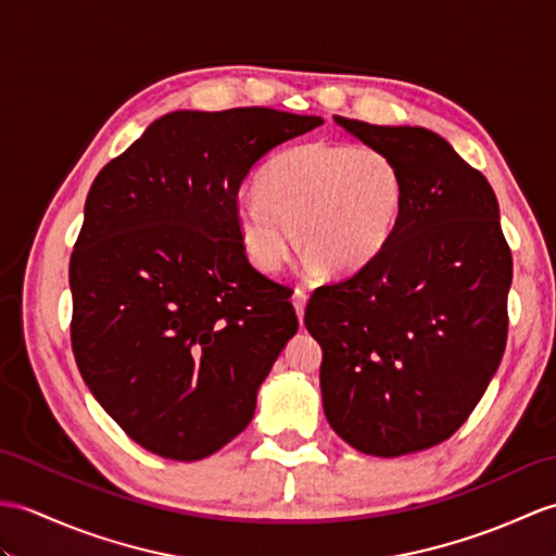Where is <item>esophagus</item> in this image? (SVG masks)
Wrapping results in <instances>:
<instances>
[{
    "label": "esophagus",
    "instance_id": "34e87169",
    "mask_svg": "<svg viewBox=\"0 0 556 556\" xmlns=\"http://www.w3.org/2000/svg\"><path fill=\"white\" fill-rule=\"evenodd\" d=\"M293 307H295V313H299V319H301V325H303V315H305V303H307V293H305V289H295L293 291Z\"/></svg>",
    "mask_w": 556,
    "mask_h": 556
}]
</instances>
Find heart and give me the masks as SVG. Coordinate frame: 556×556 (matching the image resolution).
<instances>
[{
  "instance_id": "heart-1",
  "label": "heart",
  "mask_w": 556,
  "mask_h": 556,
  "mask_svg": "<svg viewBox=\"0 0 556 556\" xmlns=\"http://www.w3.org/2000/svg\"><path fill=\"white\" fill-rule=\"evenodd\" d=\"M405 203V177L381 149L313 141L283 151L243 191L235 225L249 261L279 273L295 247L329 275H355L389 247Z\"/></svg>"
}]
</instances>
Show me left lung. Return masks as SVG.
Masks as SVG:
<instances>
[{
	"mask_svg": "<svg viewBox=\"0 0 556 556\" xmlns=\"http://www.w3.org/2000/svg\"><path fill=\"white\" fill-rule=\"evenodd\" d=\"M397 161L405 203L386 251L319 287L305 325L325 357V415L348 445L400 457L447 441L479 405L507 345L511 249L488 179L424 127L337 115Z\"/></svg>",
	"mask_w": 556,
	"mask_h": 556,
	"instance_id": "left-lung-1",
	"label": "left lung"
}]
</instances>
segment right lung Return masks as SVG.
<instances>
[{
	"label": "right lung",
	"instance_id": "add662e5",
	"mask_svg": "<svg viewBox=\"0 0 556 556\" xmlns=\"http://www.w3.org/2000/svg\"><path fill=\"white\" fill-rule=\"evenodd\" d=\"M317 125L265 106L175 111L92 182L68 267L73 355L149 453L211 457L253 419L299 317L249 263L235 205L267 151Z\"/></svg>",
	"mask_w": 556,
	"mask_h": 556
}]
</instances>
